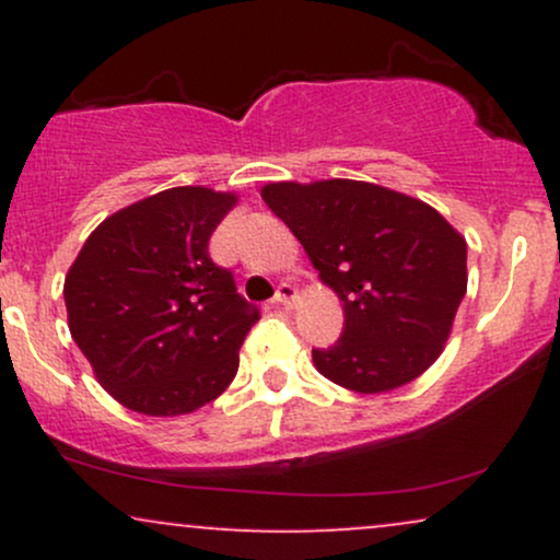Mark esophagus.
<instances>
[{
    "mask_svg": "<svg viewBox=\"0 0 560 560\" xmlns=\"http://www.w3.org/2000/svg\"><path fill=\"white\" fill-rule=\"evenodd\" d=\"M294 300H298V287L289 284V281H281V284L276 287L273 302H279V305H292Z\"/></svg>",
    "mask_w": 560,
    "mask_h": 560,
    "instance_id": "esophagus-1",
    "label": "esophagus"
}]
</instances>
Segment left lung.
Returning a JSON list of instances; mask_svg holds the SVG:
<instances>
[{
  "mask_svg": "<svg viewBox=\"0 0 560 560\" xmlns=\"http://www.w3.org/2000/svg\"><path fill=\"white\" fill-rule=\"evenodd\" d=\"M262 199L342 300V334L313 350L320 374L361 395L421 376L466 294L464 236L421 199L350 178L268 184Z\"/></svg>",
  "mask_w": 560,
  "mask_h": 560,
  "instance_id": "8db88e82",
  "label": "left lung"
}]
</instances>
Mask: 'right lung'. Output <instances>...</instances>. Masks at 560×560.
Returning <instances> with one entry per match:
<instances>
[{
  "instance_id": "add662e5",
  "label": "right lung",
  "mask_w": 560,
  "mask_h": 560,
  "mask_svg": "<svg viewBox=\"0 0 560 560\" xmlns=\"http://www.w3.org/2000/svg\"><path fill=\"white\" fill-rule=\"evenodd\" d=\"M234 202L205 186L158 191L102 221L70 266V334L102 387L137 413H191L236 376L260 311L208 253Z\"/></svg>"
}]
</instances>
